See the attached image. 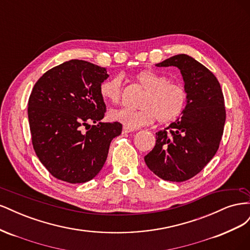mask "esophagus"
I'll use <instances>...</instances> for the list:
<instances>
[{"instance_id":"1","label":"esophagus","mask_w":250,"mask_h":250,"mask_svg":"<svg viewBox=\"0 0 250 250\" xmlns=\"http://www.w3.org/2000/svg\"><path fill=\"white\" fill-rule=\"evenodd\" d=\"M132 131H134V130L129 129V128H127V127H123V133H129V132H132Z\"/></svg>"}]
</instances>
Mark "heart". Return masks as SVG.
Returning <instances> with one entry per match:
<instances>
[{"label": "heart", "instance_id": "b5f03b06", "mask_svg": "<svg viewBox=\"0 0 250 250\" xmlns=\"http://www.w3.org/2000/svg\"><path fill=\"white\" fill-rule=\"evenodd\" d=\"M135 81L145 89L138 110L119 108L109 112V118L129 129L149 125L156 119L166 124L175 121L184 112L188 92L180 83L169 81L168 77L154 71H142L135 75ZM99 94L105 102L116 104L122 96V77L112 76L101 82Z\"/></svg>", "mask_w": 250, "mask_h": 250}]
</instances>
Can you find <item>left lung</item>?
I'll return each instance as SVG.
<instances>
[{
    "label": "left lung",
    "mask_w": 250,
    "mask_h": 250,
    "mask_svg": "<svg viewBox=\"0 0 250 250\" xmlns=\"http://www.w3.org/2000/svg\"><path fill=\"white\" fill-rule=\"evenodd\" d=\"M155 65L178 67L188 102L175 122L155 133L145 163L160 178L180 183L198 174L216 154L226 118L224 97L215 75L191 56L178 54Z\"/></svg>",
    "instance_id": "1"
}]
</instances>
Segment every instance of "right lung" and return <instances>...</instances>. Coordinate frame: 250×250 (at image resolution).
Segmentation results:
<instances>
[{
	"mask_svg": "<svg viewBox=\"0 0 250 250\" xmlns=\"http://www.w3.org/2000/svg\"><path fill=\"white\" fill-rule=\"evenodd\" d=\"M107 78L105 67L72 59L35 83L28 102L32 144L55 178L70 184L93 179L106 161L110 142L122 132L119 122H101L106 106L99 86Z\"/></svg>",
	"mask_w": 250,
	"mask_h": 250,
	"instance_id": "right-lung-1",
	"label": "right lung"
}]
</instances>
